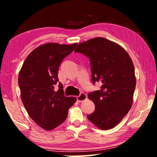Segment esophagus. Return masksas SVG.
<instances>
[{"label":"esophagus","mask_w":157,"mask_h":157,"mask_svg":"<svg viewBox=\"0 0 157 157\" xmlns=\"http://www.w3.org/2000/svg\"><path fill=\"white\" fill-rule=\"evenodd\" d=\"M86 98H87V96L86 94H84V93H81V94H79L78 96H77V100H78V102H82V101L86 100Z\"/></svg>","instance_id":"esophagus-1"}]
</instances>
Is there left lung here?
Returning <instances> with one entry per match:
<instances>
[{
	"label": "left lung",
	"instance_id": "obj_1",
	"mask_svg": "<svg viewBox=\"0 0 157 157\" xmlns=\"http://www.w3.org/2000/svg\"><path fill=\"white\" fill-rule=\"evenodd\" d=\"M74 52L89 58L93 84H102L100 90L89 93L95 111L87 118L101 129L113 128L132 107L136 77L131 58L118 44L102 37L79 44Z\"/></svg>",
	"mask_w": 157,
	"mask_h": 157
}]
</instances>
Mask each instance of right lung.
I'll return each instance as SVG.
<instances>
[{
	"instance_id": "right-lung-1",
	"label": "right lung",
	"mask_w": 157,
	"mask_h": 157,
	"mask_svg": "<svg viewBox=\"0 0 157 157\" xmlns=\"http://www.w3.org/2000/svg\"><path fill=\"white\" fill-rule=\"evenodd\" d=\"M78 44L49 43L37 47L26 58L18 75L21 100L30 118L42 128L51 130L67 118L76 98L66 97L58 71L63 58ZM59 89L54 91L55 85Z\"/></svg>"
}]
</instances>
